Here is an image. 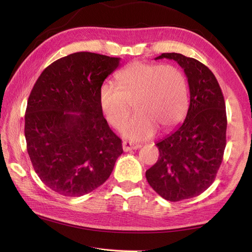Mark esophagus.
<instances>
[{
    "label": "esophagus",
    "mask_w": 252,
    "mask_h": 252,
    "mask_svg": "<svg viewBox=\"0 0 252 252\" xmlns=\"http://www.w3.org/2000/svg\"><path fill=\"white\" fill-rule=\"evenodd\" d=\"M140 147H141V145H138V144H133V143L126 142V141H123V143H122V148L125 152L135 151V149H138Z\"/></svg>",
    "instance_id": "obj_1"
}]
</instances>
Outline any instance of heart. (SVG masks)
Segmentation results:
<instances>
[{
    "mask_svg": "<svg viewBox=\"0 0 252 252\" xmlns=\"http://www.w3.org/2000/svg\"><path fill=\"white\" fill-rule=\"evenodd\" d=\"M116 81L117 85H100L98 101L114 127L121 126L133 104L137 114L121 127L126 137L147 140L158 126L169 131L184 120L189 109V83L178 67L133 62L117 74Z\"/></svg>",
    "mask_w": 252,
    "mask_h": 252,
    "instance_id": "1",
    "label": "heart"
}]
</instances>
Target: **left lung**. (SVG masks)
I'll list each match as a JSON object with an SVG mask.
<instances>
[{
  "mask_svg": "<svg viewBox=\"0 0 252 252\" xmlns=\"http://www.w3.org/2000/svg\"><path fill=\"white\" fill-rule=\"evenodd\" d=\"M162 58L184 69L190 101L183 125L156 144L159 158L146 179L164 199L180 201L200 195L216 179L226 146L225 101L215 74L202 63L179 53L156 60Z\"/></svg>",
  "mask_w": 252,
  "mask_h": 252,
  "instance_id": "obj_1",
  "label": "left lung"
}]
</instances>
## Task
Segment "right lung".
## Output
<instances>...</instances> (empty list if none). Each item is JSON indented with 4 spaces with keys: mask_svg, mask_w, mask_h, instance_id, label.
<instances>
[{
    "mask_svg": "<svg viewBox=\"0 0 252 252\" xmlns=\"http://www.w3.org/2000/svg\"><path fill=\"white\" fill-rule=\"evenodd\" d=\"M120 58L73 53L46 67L32 89L25 115L31 163L58 194L80 197L104 184L123 153L100 110L98 90Z\"/></svg>",
    "mask_w": 252,
    "mask_h": 252,
    "instance_id": "1",
    "label": "right lung"
}]
</instances>
